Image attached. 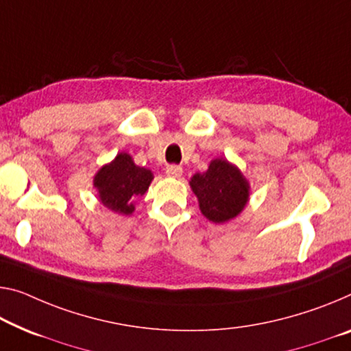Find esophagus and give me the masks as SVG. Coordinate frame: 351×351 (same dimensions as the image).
<instances>
[{"label":"esophagus","instance_id":"1","mask_svg":"<svg viewBox=\"0 0 351 351\" xmlns=\"http://www.w3.org/2000/svg\"><path fill=\"white\" fill-rule=\"evenodd\" d=\"M182 166L179 165H168L166 166V174H168L169 177H174V179H177V177L182 176Z\"/></svg>","mask_w":351,"mask_h":351}]
</instances>
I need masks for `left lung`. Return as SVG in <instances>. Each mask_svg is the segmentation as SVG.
<instances>
[{"instance_id":"8db88e82","label":"left lung","mask_w":351,"mask_h":351,"mask_svg":"<svg viewBox=\"0 0 351 351\" xmlns=\"http://www.w3.org/2000/svg\"><path fill=\"white\" fill-rule=\"evenodd\" d=\"M204 217L213 223L237 217L247 201V182L226 160H213L207 172L193 176L190 182Z\"/></svg>"}]
</instances>
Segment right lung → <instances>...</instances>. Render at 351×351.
Masks as SVG:
<instances>
[{"mask_svg": "<svg viewBox=\"0 0 351 351\" xmlns=\"http://www.w3.org/2000/svg\"><path fill=\"white\" fill-rule=\"evenodd\" d=\"M152 179V172L134 165L130 155L119 154L112 163L97 172L94 185L105 207L112 212L130 215L134 208V197L147 191Z\"/></svg>", "mask_w": 351, "mask_h": 351, "instance_id": "obj_1", "label": "right lung"}]
</instances>
